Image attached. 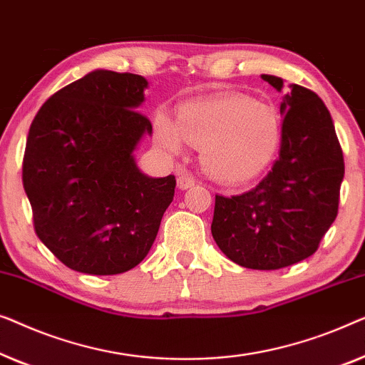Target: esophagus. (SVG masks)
I'll list each match as a JSON object with an SVG mask.
<instances>
[{
	"label": "esophagus",
	"mask_w": 365,
	"mask_h": 365,
	"mask_svg": "<svg viewBox=\"0 0 365 365\" xmlns=\"http://www.w3.org/2000/svg\"><path fill=\"white\" fill-rule=\"evenodd\" d=\"M177 185L180 190H187L195 185V178L190 173H180L177 178Z\"/></svg>",
	"instance_id": "34e87169"
}]
</instances>
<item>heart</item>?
<instances>
[{"label":"heart","mask_w":365,"mask_h":365,"mask_svg":"<svg viewBox=\"0 0 365 365\" xmlns=\"http://www.w3.org/2000/svg\"><path fill=\"white\" fill-rule=\"evenodd\" d=\"M155 138L163 148L180 153L183 140L200 147L210 175L225 183L251 180L278 152L281 120L274 107L246 96L193 101L177 110V124L165 110L155 115Z\"/></svg>","instance_id":"b5f03b06"}]
</instances>
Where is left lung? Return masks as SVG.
Masks as SVG:
<instances>
[{
	"label": "left lung",
	"mask_w": 365,
	"mask_h": 365,
	"mask_svg": "<svg viewBox=\"0 0 365 365\" xmlns=\"http://www.w3.org/2000/svg\"><path fill=\"white\" fill-rule=\"evenodd\" d=\"M283 89V79L261 76ZM281 102L279 157L253 190L215 197L212 235L233 263L279 269L309 258L337 217L344 157L317 94L291 84Z\"/></svg>",
	"instance_id": "1"
}]
</instances>
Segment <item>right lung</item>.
Here are the masks:
<instances>
[{
  "instance_id": "right-lung-1",
  "label": "right lung",
  "mask_w": 365,
  "mask_h": 365,
  "mask_svg": "<svg viewBox=\"0 0 365 365\" xmlns=\"http://www.w3.org/2000/svg\"><path fill=\"white\" fill-rule=\"evenodd\" d=\"M145 78L97 69L44 102L29 127L23 185L34 230L68 268L125 273L150 251L175 177L152 178L133 150L152 133L137 110Z\"/></svg>"
}]
</instances>
